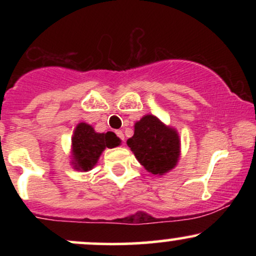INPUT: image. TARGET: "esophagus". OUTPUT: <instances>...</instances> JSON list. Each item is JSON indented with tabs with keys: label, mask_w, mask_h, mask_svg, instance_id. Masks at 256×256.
Returning <instances> with one entry per match:
<instances>
[{
	"label": "esophagus",
	"mask_w": 256,
	"mask_h": 256,
	"mask_svg": "<svg viewBox=\"0 0 256 256\" xmlns=\"http://www.w3.org/2000/svg\"><path fill=\"white\" fill-rule=\"evenodd\" d=\"M116 136L120 138V140H124V134H122V131H116Z\"/></svg>",
	"instance_id": "1"
}]
</instances>
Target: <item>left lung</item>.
<instances>
[{"label": "left lung", "instance_id": "obj_1", "mask_svg": "<svg viewBox=\"0 0 256 256\" xmlns=\"http://www.w3.org/2000/svg\"><path fill=\"white\" fill-rule=\"evenodd\" d=\"M126 143L138 162L152 174L170 172L180 156L178 132L152 114H146L134 124V136Z\"/></svg>", "mask_w": 256, "mask_h": 256}]
</instances>
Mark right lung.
Instances as JSON below:
<instances>
[{
	"label": "right lung",
	"mask_w": 256,
	"mask_h": 256,
	"mask_svg": "<svg viewBox=\"0 0 256 256\" xmlns=\"http://www.w3.org/2000/svg\"><path fill=\"white\" fill-rule=\"evenodd\" d=\"M119 144L120 138L114 132L98 134L91 125L79 122L72 137V165L77 171H90L106 148Z\"/></svg>",
	"instance_id": "right-lung-1"
}]
</instances>
